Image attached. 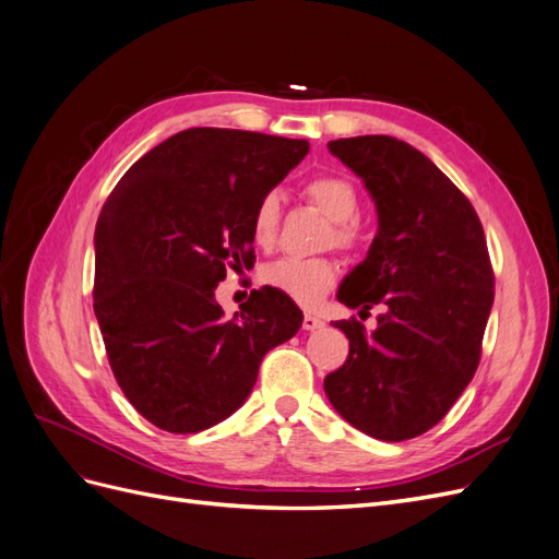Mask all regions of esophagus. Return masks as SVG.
<instances>
[{"instance_id":"1","label":"esophagus","mask_w":559,"mask_h":559,"mask_svg":"<svg viewBox=\"0 0 559 559\" xmlns=\"http://www.w3.org/2000/svg\"><path fill=\"white\" fill-rule=\"evenodd\" d=\"M324 326H326V321L317 317V314L308 312L306 317H302V329H306V331H317V329H324Z\"/></svg>"}]
</instances>
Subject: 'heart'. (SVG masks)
<instances>
[{
    "mask_svg": "<svg viewBox=\"0 0 559 559\" xmlns=\"http://www.w3.org/2000/svg\"><path fill=\"white\" fill-rule=\"evenodd\" d=\"M312 205L335 224L333 240L337 247L357 242L354 216L359 212V195L343 177H314L302 189ZM251 233L259 247H273L280 233V195L265 193L251 216ZM263 282L273 289L294 298L298 306L314 308L335 284L337 267L329 259L284 257L263 267Z\"/></svg>",
    "mask_w": 559,
    "mask_h": 559,
    "instance_id": "obj_1",
    "label": "heart"
}]
</instances>
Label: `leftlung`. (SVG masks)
Listing matches in <instances>:
<instances>
[{
	"label": "left lung",
	"instance_id": "1",
	"mask_svg": "<svg viewBox=\"0 0 559 559\" xmlns=\"http://www.w3.org/2000/svg\"><path fill=\"white\" fill-rule=\"evenodd\" d=\"M376 202L378 233L337 289L347 308L382 306L378 326L335 321L347 361L324 378L345 421L378 441L429 431L462 396L480 361L495 302L485 233L466 195L417 151L389 134L329 142Z\"/></svg>",
	"mask_w": 559,
	"mask_h": 559
}]
</instances>
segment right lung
Returning a JSON list of instances; mask_svg holds the SVG:
<instances>
[{
	"mask_svg": "<svg viewBox=\"0 0 559 559\" xmlns=\"http://www.w3.org/2000/svg\"><path fill=\"white\" fill-rule=\"evenodd\" d=\"M308 151L275 134L183 130L134 163L99 212L95 317L118 386L158 429L224 421L265 352L298 333L286 294L261 289L226 319L214 289L228 265H251L253 210Z\"/></svg>",
	"mask_w": 559,
	"mask_h": 559,
	"instance_id": "right-lung-1",
	"label": "right lung"
}]
</instances>
